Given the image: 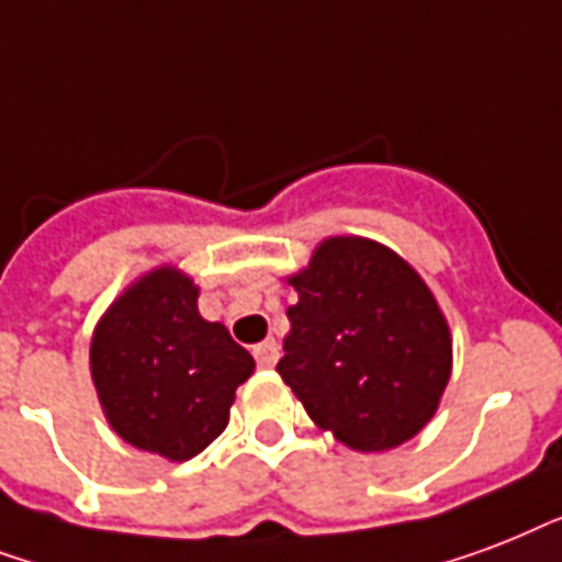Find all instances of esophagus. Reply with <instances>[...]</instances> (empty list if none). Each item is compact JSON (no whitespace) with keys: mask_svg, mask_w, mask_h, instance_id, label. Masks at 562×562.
Wrapping results in <instances>:
<instances>
[{"mask_svg":"<svg viewBox=\"0 0 562 562\" xmlns=\"http://www.w3.org/2000/svg\"><path fill=\"white\" fill-rule=\"evenodd\" d=\"M255 360H258V367H263V369L276 367L278 342L276 340H263L260 346H255Z\"/></svg>","mask_w":562,"mask_h":562,"instance_id":"34e87169","label":"esophagus"}]
</instances>
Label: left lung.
Listing matches in <instances>:
<instances>
[{
	"label": "left lung",
	"instance_id": "8db88e82",
	"mask_svg": "<svg viewBox=\"0 0 562 562\" xmlns=\"http://www.w3.org/2000/svg\"><path fill=\"white\" fill-rule=\"evenodd\" d=\"M290 284L278 375L307 416L355 451L416 437L451 375L448 322L419 272L375 240L328 237Z\"/></svg>",
	"mask_w": 562,
	"mask_h": 562
}]
</instances>
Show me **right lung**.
Instances as JSON below:
<instances>
[{
  "instance_id": "obj_1",
  "label": "right lung",
  "mask_w": 562,
  "mask_h": 562,
  "mask_svg": "<svg viewBox=\"0 0 562 562\" xmlns=\"http://www.w3.org/2000/svg\"><path fill=\"white\" fill-rule=\"evenodd\" d=\"M199 286L172 267L134 281L93 330L90 375L111 428L134 448L190 460L228 425L255 360L220 322L202 319Z\"/></svg>"
}]
</instances>
